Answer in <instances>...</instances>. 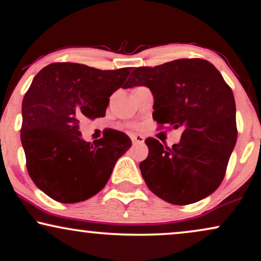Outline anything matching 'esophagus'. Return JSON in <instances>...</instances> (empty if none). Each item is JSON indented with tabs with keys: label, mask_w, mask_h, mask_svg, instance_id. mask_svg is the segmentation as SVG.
Returning <instances> with one entry per match:
<instances>
[{
	"label": "esophagus",
	"mask_w": 261,
	"mask_h": 261,
	"mask_svg": "<svg viewBox=\"0 0 261 261\" xmlns=\"http://www.w3.org/2000/svg\"><path fill=\"white\" fill-rule=\"evenodd\" d=\"M131 140H133L134 144H140L144 142V137L140 134H134L133 136H131Z\"/></svg>",
	"instance_id": "obj_1"
}]
</instances>
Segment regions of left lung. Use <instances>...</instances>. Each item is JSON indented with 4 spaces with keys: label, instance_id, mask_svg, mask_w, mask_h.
Segmentation results:
<instances>
[{
    "label": "left lung",
    "instance_id": "8db88e82",
    "mask_svg": "<svg viewBox=\"0 0 261 261\" xmlns=\"http://www.w3.org/2000/svg\"><path fill=\"white\" fill-rule=\"evenodd\" d=\"M146 86L158 124L182 127L180 142L164 147L147 139L140 170L148 188L165 202L185 205L220 186L236 146V103L220 71L204 59H177L136 68L125 89Z\"/></svg>",
    "mask_w": 261,
    "mask_h": 261
}]
</instances>
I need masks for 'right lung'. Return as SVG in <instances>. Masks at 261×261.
Masks as SVG:
<instances>
[{
	"mask_svg": "<svg viewBox=\"0 0 261 261\" xmlns=\"http://www.w3.org/2000/svg\"><path fill=\"white\" fill-rule=\"evenodd\" d=\"M130 71L53 63L34 77L21 105L20 140L31 180L52 199L77 203L93 197L131 147L120 131L91 143L79 130L85 118L105 117L109 97L125 87Z\"/></svg>",
	"mask_w": 261,
	"mask_h": 261,
	"instance_id": "right-lung-1",
	"label": "right lung"
}]
</instances>
